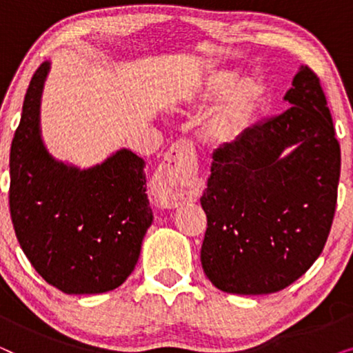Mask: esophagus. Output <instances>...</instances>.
I'll list each match as a JSON object with an SVG mask.
<instances>
[{"label":"esophagus","mask_w":353,"mask_h":353,"mask_svg":"<svg viewBox=\"0 0 353 353\" xmlns=\"http://www.w3.org/2000/svg\"><path fill=\"white\" fill-rule=\"evenodd\" d=\"M197 172L194 149L190 143L173 144L156 176V199L163 209L183 204L186 191Z\"/></svg>","instance_id":"esophagus-1"}]
</instances>
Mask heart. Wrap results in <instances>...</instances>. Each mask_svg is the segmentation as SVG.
Returning <instances> with one entry per match:
<instances>
[{"instance_id": "b5f03b06", "label": "heart", "mask_w": 353, "mask_h": 353, "mask_svg": "<svg viewBox=\"0 0 353 353\" xmlns=\"http://www.w3.org/2000/svg\"><path fill=\"white\" fill-rule=\"evenodd\" d=\"M267 101V88L230 67L210 69L176 86L170 96L175 112L190 114L219 103L202 127V139L215 149L233 151L257 127Z\"/></svg>"}]
</instances>
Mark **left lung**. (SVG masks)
Returning <instances> with one entry per match:
<instances>
[{"instance_id":"8db88e82","label":"left lung","mask_w":353,"mask_h":353,"mask_svg":"<svg viewBox=\"0 0 353 353\" xmlns=\"http://www.w3.org/2000/svg\"><path fill=\"white\" fill-rule=\"evenodd\" d=\"M284 101L289 108L238 149L214 154L201 197V263L223 292L281 291L320 257L330 234L341 148L320 79L301 65Z\"/></svg>"}]
</instances>
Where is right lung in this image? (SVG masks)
I'll return each mask as SVG.
<instances>
[{
    "mask_svg": "<svg viewBox=\"0 0 353 353\" xmlns=\"http://www.w3.org/2000/svg\"><path fill=\"white\" fill-rule=\"evenodd\" d=\"M51 62L33 74L9 156V209L38 274L65 294H101L125 283L152 223L146 163L119 149L90 168L56 161L41 138L40 105Z\"/></svg>",
    "mask_w": 353,
    "mask_h": 353,
    "instance_id": "obj_1",
    "label": "right lung"
}]
</instances>
